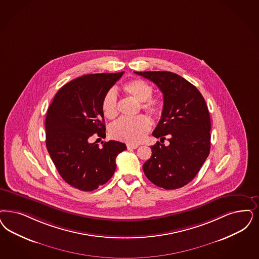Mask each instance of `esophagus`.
<instances>
[{
	"label": "esophagus",
	"instance_id": "1",
	"mask_svg": "<svg viewBox=\"0 0 259 259\" xmlns=\"http://www.w3.org/2000/svg\"><path fill=\"white\" fill-rule=\"evenodd\" d=\"M138 147H139L138 144H131V143H128V144H127V148H128V149H136V148H138Z\"/></svg>",
	"mask_w": 259,
	"mask_h": 259
}]
</instances>
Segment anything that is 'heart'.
Segmentation results:
<instances>
[{"instance_id":"obj_1","label":"heart","mask_w":259,"mask_h":259,"mask_svg":"<svg viewBox=\"0 0 259 259\" xmlns=\"http://www.w3.org/2000/svg\"><path fill=\"white\" fill-rule=\"evenodd\" d=\"M122 89L137 101L141 102V108L154 117L161 116L163 101L161 98L152 96L153 88L147 81L136 78L127 81ZM102 112L109 119L117 116L116 95L109 91L102 100ZM150 120L147 116L140 115L134 117H123L117 120L110 128V135L118 141L128 143H141L150 129Z\"/></svg>"}]
</instances>
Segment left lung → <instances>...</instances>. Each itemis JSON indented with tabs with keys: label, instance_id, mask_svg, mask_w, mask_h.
<instances>
[{
	"label": "left lung",
	"instance_id": "obj_1",
	"mask_svg": "<svg viewBox=\"0 0 259 259\" xmlns=\"http://www.w3.org/2000/svg\"><path fill=\"white\" fill-rule=\"evenodd\" d=\"M154 82L163 95V111L152 135L157 142L143 164L145 176L164 189L183 188L201 169L210 150V117L205 99L194 85L170 71H135Z\"/></svg>",
	"mask_w": 259,
	"mask_h": 259
}]
</instances>
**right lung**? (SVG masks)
Wrapping results in <instances>:
<instances>
[{"label":"right lung","instance_id":"obj_1","mask_svg":"<svg viewBox=\"0 0 259 259\" xmlns=\"http://www.w3.org/2000/svg\"><path fill=\"white\" fill-rule=\"evenodd\" d=\"M124 71L86 74L64 85L46 116V145L63 180L82 191L107 183L115 173L116 156L124 143H90L94 134L105 137L102 100Z\"/></svg>","mask_w":259,"mask_h":259}]
</instances>
